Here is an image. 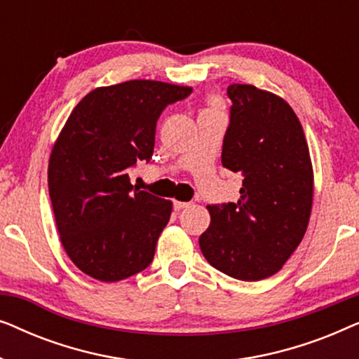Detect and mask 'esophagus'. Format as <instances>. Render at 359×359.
Listing matches in <instances>:
<instances>
[{"label": "esophagus", "mask_w": 359, "mask_h": 359, "mask_svg": "<svg viewBox=\"0 0 359 359\" xmlns=\"http://www.w3.org/2000/svg\"><path fill=\"white\" fill-rule=\"evenodd\" d=\"M189 205H191V203H181V201H175L173 203L175 210H183L186 208H189Z\"/></svg>", "instance_id": "esophagus-1"}]
</instances>
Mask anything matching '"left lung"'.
<instances>
[{
	"label": "left lung",
	"instance_id": "8db88e82",
	"mask_svg": "<svg viewBox=\"0 0 359 359\" xmlns=\"http://www.w3.org/2000/svg\"><path fill=\"white\" fill-rule=\"evenodd\" d=\"M222 165L243 176L237 203L208 205L204 258L240 281L276 274L306 233L313 198L309 147L296 112L253 85H230Z\"/></svg>",
	"mask_w": 359,
	"mask_h": 359
}]
</instances>
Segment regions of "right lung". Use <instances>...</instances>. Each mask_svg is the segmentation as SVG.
<instances>
[{"label":"right lung","mask_w":359,"mask_h":359,"mask_svg":"<svg viewBox=\"0 0 359 359\" xmlns=\"http://www.w3.org/2000/svg\"><path fill=\"white\" fill-rule=\"evenodd\" d=\"M189 86L130 80L78 102L48 160V194L63 248L88 276L116 283L144 271L168 224L171 201L130 184L154 155L156 121Z\"/></svg>","instance_id":"add662e5"}]
</instances>
